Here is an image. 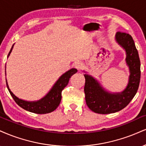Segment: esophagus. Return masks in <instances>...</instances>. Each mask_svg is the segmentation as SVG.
Masks as SVG:
<instances>
[{"mask_svg":"<svg viewBox=\"0 0 146 146\" xmlns=\"http://www.w3.org/2000/svg\"><path fill=\"white\" fill-rule=\"evenodd\" d=\"M82 66H83V63L80 62V61H78V62H76L75 63V67L78 68V69H80Z\"/></svg>","mask_w":146,"mask_h":146,"instance_id":"esophagus-1","label":"esophagus"}]
</instances>
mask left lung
<instances>
[{
	"label": "left lung",
	"mask_w": 146,
	"mask_h": 146,
	"mask_svg": "<svg viewBox=\"0 0 146 146\" xmlns=\"http://www.w3.org/2000/svg\"><path fill=\"white\" fill-rule=\"evenodd\" d=\"M115 41L126 52V62L129 68V83L121 92L111 93L105 90L98 81L88 74L85 77V99L92 111L108 114L120 111L129 105L137 92L141 77L140 60L132 36L124 32L115 34Z\"/></svg>",
	"instance_id": "1"
}]
</instances>
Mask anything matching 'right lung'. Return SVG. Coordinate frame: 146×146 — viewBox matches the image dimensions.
I'll return each mask as SVG.
<instances>
[{
  "label": "right lung",
  "instance_id": "right-lung-1",
  "mask_svg": "<svg viewBox=\"0 0 146 146\" xmlns=\"http://www.w3.org/2000/svg\"><path fill=\"white\" fill-rule=\"evenodd\" d=\"M13 45L14 44L8 54L7 58L9 56L12 50H13ZM77 71H78V70L76 68H71L69 71H66L64 74H62L58 80L56 81L53 87L49 91V92L46 95L36 101H27L19 99L10 90L6 80L7 87L9 92H10V94L13 97L15 103L24 110L38 114L50 113V112L54 111L58 107L61 101V99H62V90L67 86L71 77L73 74L76 73ZM5 75H6V65H5Z\"/></svg>",
  "mask_w": 146,
  "mask_h": 146
}]
</instances>
